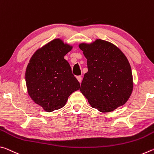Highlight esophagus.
<instances>
[{
  "label": "esophagus",
  "instance_id": "obj_1",
  "mask_svg": "<svg viewBox=\"0 0 154 154\" xmlns=\"http://www.w3.org/2000/svg\"><path fill=\"white\" fill-rule=\"evenodd\" d=\"M77 80H78V82H79V83L82 82V77H81V76H77Z\"/></svg>",
  "mask_w": 154,
  "mask_h": 154
}]
</instances>
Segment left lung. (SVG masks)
<instances>
[{
	"instance_id": "8db88e82",
	"label": "left lung",
	"mask_w": 154,
	"mask_h": 154,
	"mask_svg": "<svg viewBox=\"0 0 154 154\" xmlns=\"http://www.w3.org/2000/svg\"><path fill=\"white\" fill-rule=\"evenodd\" d=\"M79 48L87 59L88 71L80 91L92 107L103 113L115 110L127 102L132 92L131 67L123 52L113 43L96 39Z\"/></svg>"
}]
</instances>
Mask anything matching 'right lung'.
<instances>
[{
	"mask_svg": "<svg viewBox=\"0 0 154 154\" xmlns=\"http://www.w3.org/2000/svg\"><path fill=\"white\" fill-rule=\"evenodd\" d=\"M72 48L56 38L37 49L27 66L25 78L28 94L47 112L63 107L69 96L80 88L64 58Z\"/></svg>",
	"mask_w": 154,
	"mask_h": 154,
	"instance_id": "obj_1",
	"label": "right lung"
}]
</instances>
